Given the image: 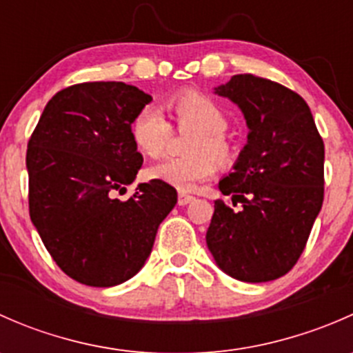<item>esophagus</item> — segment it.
Instances as JSON below:
<instances>
[{"label": "esophagus", "mask_w": 353, "mask_h": 353, "mask_svg": "<svg viewBox=\"0 0 353 353\" xmlns=\"http://www.w3.org/2000/svg\"><path fill=\"white\" fill-rule=\"evenodd\" d=\"M193 199H194V196H191V194L183 193V191H181L179 196H177V203H179L181 206H184V205H188V203L193 201Z\"/></svg>", "instance_id": "obj_1"}]
</instances>
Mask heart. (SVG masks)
Returning <instances> with one entry per match:
<instances>
[{"mask_svg": "<svg viewBox=\"0 0 353 353\" xmlns=\"http://www.w3.org/2000/svg\"><path fill=\"white\" fill-rule=\"evenodd\" d=\"M163 109L177 130L193 131L186 143L191 155L172 157L152 165L148 169L152 179L188 191L215 174V159L220 163L232 162L234 145L225 133L229 117L215 99L196 90H181L165 99ZM131 134L141 154L157 159L169 147L172 126L162 110L147 105L134 116Z\"/></svg>", "mask_w": 353, "mask_h": 353, "instance_id": "heart-1", "label": "heart"}]
</instances>
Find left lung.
<instances>
[{"label":"left lung","instance_id":"obj_1","mask_svg":"<svg viewBox=\"0 0 353 353\" xmlns=\"http://www.w3.org/2000/svg\"><path fill=\"white\" fill-rule=\"evenodd\" d=\"M243 110L249 134L219 190L206 244L241 282L276 280L301 258L325 198V143L309 105L290 88L251 73L215 88Z\"/></svg>","mask_w":353,"mask_h":353}]
</instances>
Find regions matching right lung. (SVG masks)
Segmentation results:
<instances>
[{
    "mask_svg": "<svg viewBox=\"0 0 353 353\" xmlns=\"http://www.w3.org/2000/svg\"><path fill=\"white\" fill-rule=\"evenodd\" d=\"M152 97L123 81L63 88L28 140V212L42 243L70 279L114 287L137 275L162 220L176 206L172 186L152 179L126 201L143 163L131 123Z\"/></svg>",
    "mask_w": 353,
    "mask_h": 353,
    "instance_id": "right-lung-1",
    "label": "right lung"
}]
</instances>
